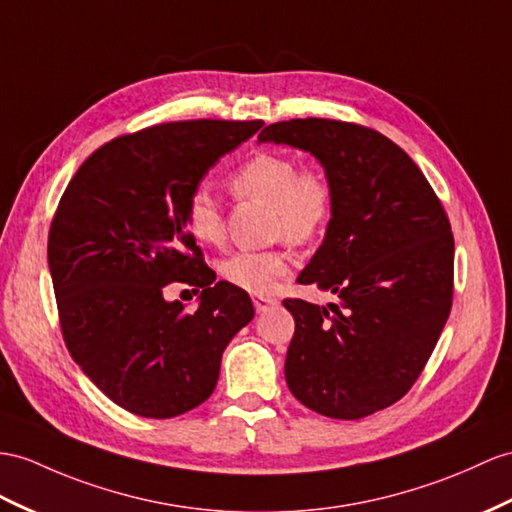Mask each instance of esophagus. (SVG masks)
I'll return each instance as SVG.
<instances>
[{
  "label": "esophagus",
  "instance_id": "esophagus-1",
  "mask_svg": "<svg viewBox=\"0 0 512 512\" xmlns=\"http://www.w3.org/2000/svg\"><path fill=\"white\" fill-rule=\"evenodd\" d=\"M278 299L273 297H254V308L256 313H265V310H269L271 306H276Z\"/></svg>",
  "mask_w": 512,
  "mask_h": 512
}]
</instances>
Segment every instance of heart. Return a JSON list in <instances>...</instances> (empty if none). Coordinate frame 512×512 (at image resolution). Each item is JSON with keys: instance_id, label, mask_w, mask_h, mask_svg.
<instances>
[{"instance_id": "obj_1", "label": "heart", "mask_w": 512, "mask_h": 512, "mask_svg": "<svg viewBox=\"0 0 512 512\" xmlns=\"http://www.w3.org/2000/svg\"><path fill=\"white\" fill-rule=\"evenodd\" d=\"M234 195L271 206L273 234L293 243H308L321 234L332 217L334 189L319 167L297 169V162L280 152H260L232 171L228 180ZM186 228L199 243L223 241V215L217 197L197 189L184 208ZM291 269L282 249L236 252L221 263V276L232 286L254 295L273 291Z\"/></svg>"}]
</instances>
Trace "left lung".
Instances as JSON below:
<instances>
[{
	"label": "left lung",
	"instance_id": "obj_1",
	"mask_svg": "<svg viewBox=\"0 0 512 512\" xmlns=\"http://www.w3.org/2000/svg\"><path fill=\"white\" fill-rule=\"evenodd\" d=\"M258 143L315 156L334 189L326 236L297 282L341 304L284 299L295 319L286 384L319 415L378 413L415 384L450 317V221L413 158L376 130L291 119L271 123Z\"/></svg>",
	"mask_w": 512,
	"mask_h": 512
}]
</instances>
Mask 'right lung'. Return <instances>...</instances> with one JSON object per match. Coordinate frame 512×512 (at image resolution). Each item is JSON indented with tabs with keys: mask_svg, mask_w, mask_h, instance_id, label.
Segmentation results:
<instances>
[{
	"mask_svg": "<svg viewBox=\"0 0 512 512\" xmlns=\"http://www.w3.org/2000/svg\"><path fill=\"white\" fill-rule=\"evenodd\" d=\"M263 121L162 123L82 162L49 228L60 328L99 391L149 419L186 413L215 391L221 356L254 319L249 295L202 260L184 208L208 169ZM203 289L195 314L164 286Z\"/></svg>",
	"mask_w": 512,
	"mask_h": 512,
	"instance_id": "right-lung-1",
	"label": "right lung"
}]
</instances>
